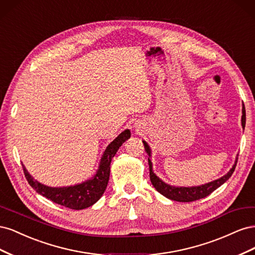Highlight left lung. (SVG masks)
Segmentation results:
<instances>
[{"label":"left lung","mask_w":255,"mask_h":255,"mask_svg":"<svg viewBox=\"0 0 255 255\" xmlns=\"http://www.w3.org/2000/svg\"><path fill=\"white\" fill-rule=\"evenodd\" d=\"M242 126H243V128H245V126H246V110H245V106H243ZM142 142L144 144V150L149 155L148 161H149V168H150V180H151V183L154 186V188H155L159 192V194L165 196L166 198L173 200V201H179V202H192V201H196V200L202 199V198H205L208 195H211L214 190H216L218 187H220L221 185L225 182H227L230 179V176L233 174V172L235 170L236 164H237V159H238V157H236L235 164L233 165L232 169H231V170L227 174L221 176L220 179H218V180H215L213 182L206 183L204 185H200V186L175 187V186H171V185H169V184H166L165 182L161 181L158 176H156L155 173L153 172L152 161L150 159L151 149H150L149 144L146 143L145 141H142Z\"/></svg>","instance_id":"1"}]
</instances>
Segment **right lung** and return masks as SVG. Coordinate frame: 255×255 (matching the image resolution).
Returning a JSON list of instances; mask_svg holds the SVG:
<instances>
[{"mask_svg":"<svg viewBox=\"0 0 255 255\" xmlns=\"http://www.w3.org/2000/svg\"><path fill=\"white\" fill-rule=\"evenodd\" d=\"M130 137L129 129H126L107 145L103 155L100 161L99 169L95 176L90 180L85 181L81 184L74 185V186L67 187H49L45 185L34 180L25 169L24 165H22L23 171L28 184L32 186L38 194L51 200L52 202L57 203L71 210H83V208L94 205L98 200L102 197L107 187V183L110 180L111 163L112 159L117 153L118 149L122 143L128 140Z\"/></svg>","mask_w":255,"mask_h":255,"instance_id":"1","label":"right lung"}]
</instances>
